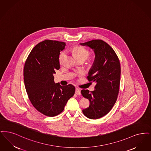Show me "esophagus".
<instances>
[{
	"instance_id": "34e87169",
	"label": "esophagus",
	"mask_w": 151,
	"mask_h": 151,
	"mask_svg": "<svg viewBox=\"0 0 151 151\" xmlns=\"http://www.w3.org/2000/svg\"><path fill=\"white\" fill-rule=\"evenodd\" d=\"M75 93H76V94H77L78 95H81V90L79 88H76Z\"/></svg>"
}]
</instances>
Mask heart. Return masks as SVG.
<instances>
[{"label": "heart", "instance_id": "obj_1", "mask_svg": "<svg viewBox=\"0 0 151 151\" xmlns=\"http://www.w3.org/2000/svg\"><path fill=\"white\" fill-rule=\"evenodd\" d=\"M69 51L73 53L75 57L77 59L79 58H84L87 59L90 56V52L88 51L85 48L83 47H80V46H76L75 47H73L72 48H69ZM66 52L65 51H63L60 53L59 56V61L60 63H62L63 61V60L65 58ZM83 74V72H80L78 73L79 76H82Z\"/></svg>", "mask_w": 151, "mask_h": 151}]
</instances>
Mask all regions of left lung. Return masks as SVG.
Segmentation results:
<instances>
[{"label":"left lung","instance_id":"obj_1","mask_svg":"<svg viewBox=\"0 0 151 151\" xmlns=\"http://www.w3.org/2000/svg\"><path fill=\"white\" fill-rule=\"evenodd\" d=\"M80 45L89 47L95 54L87 79L96 85L93 91H81L82 96L90 101L89 106L82 112L87 118L98 119L108 114L116 102L120 84V63L113 49L102 40H92Z\"/></svg>","mask_w":151,"mask_h":151}]
</instances>
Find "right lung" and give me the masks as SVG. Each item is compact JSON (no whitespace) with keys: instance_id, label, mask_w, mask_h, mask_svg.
Segmentation results:
<instances>
[{"instance_id":"obj_1","label":"right lung","mask_w":151,"mask_h":151,"mask_svg":"<svg viewBox=\"0 0 151 151\" xmlns=\"http://www.w3.org/2000/svg\"><path fill=\"white\" fill-rule=\"evenodd\" d=\"M65 43L45 40L33 48L26 59L24 79L26 92L34 107L44 115L53 117L63 111L75 93L72 85L54 82L53 74L60 69L59 55Z\"/></svg>"}]
</instances>
